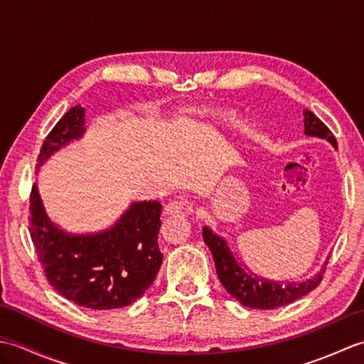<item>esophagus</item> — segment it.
Here are the masks:
<instances>
[{
  "mask_svg": "<svg viewBox=\"0 0 364 364\" xmlns=\"http://www.w3.org/2000/svg\"><path fill=\"white\" fill-rule=\"evenodd\" d=\"M166 214H180V215H189L194 213V208L189 202H183V200H175V202H170L164 208Z\"/></svg>",
  "mask_w": 364,
  "mask_h": 364,
  "instance_id": "1",
  "label": "esophagus"
}]
</instances>
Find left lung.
Returning a JSON list of instances; mask_svg holds the SVG:
<instances>
[{"instance_id": "1", "label": "left lung", "mask_w": 364, "mask_h": 364, "mask_svg": "<svg viewBox=\"0 0 364 364\" xmlns=\"http://www.w3.org/2000/svg\"><path fill=\"white\" fill-rule=\"evenodd\" d=\"M304 115L306 136L326 139L335 149H338L335 136L323 125L322 120H319L308 109L304 111ZM202 236L205 239V244L210 247L213 253L215 270H218V277L223 288L227 289L231 297L241 301L244 306L255 308V310H274V308L292 304L294 300L306 296L308 292L313 291L321 283L328 262L327 257L319 272L301 283L274 282L255 275L245 266L239 264L228 242L222 236L215 235L210 227H203Z\"/></svg>"}]
</instances>
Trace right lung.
I'll list each match as a JSON object with an SVG mask.
<instances>
[{
    "label": "right lung",
    "instance_id": "1",
    "mask_svg": "<svg viewBox=\"0 0 364 364\" xmlns=\"http://www.w3.org/2000/svg\"><path fill=\"white\" fill-rule=\"evenodd\" d=\"M86 109L72 107L46 136L37 168L86 133ZM161 203L134 202L111 228L89 235L60 230L46 214L37 184L29 198V235L51 286L90 310L131 305L150 288L162 262L158 247Z\"/></svg>",
    "mask_w": 364,
    "mask_h": 364
}]
</instances>
